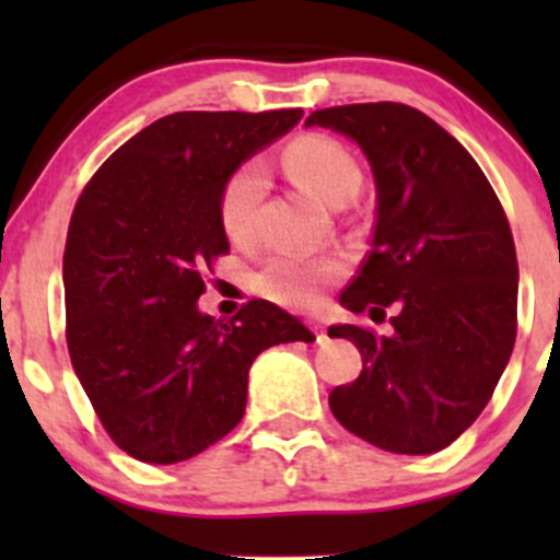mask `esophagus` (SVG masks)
<instances>
[{"label": "esophagus", "instance_id": "obj_1", "mask_svg": "<svg viewBox=\"0 0 560 560\" xmlns=\"http://www.w3.org/2000/svg\"><path fill=\"white\" fill-rule=\"evenodd\" d=\"M314 332H316V341H327V330L322 325H314Z\"/></svg>", "mask_w": 560, "mask_h": 560}]
</instances>
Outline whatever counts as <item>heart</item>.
Here are the masks:
<instances>
[{"label": "heart", "instance_id": "1", "mask_svg": "<svg viewBox=\"0 0 560 560\" xmlns=\"http://www.w3.org/2000/svg\"><path fill=\"white\" fill-rule=\"evenodd\" d=\"M284 171L303 191L330 208H341L360 189L358 160L347 145L325 135H303L284 149ZM265 195V171L259 162H244L224 180L219 197V222L230 241H246L252 235L254 211ZM343 276V262L336 257H298L279 254L270 257L254 273V290L268 301L290 308H312L322 290Z\"/></svg>", "mask_w": 560, "mask_h": 560}]
</instances>
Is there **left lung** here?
<instances>
[{
	"instance_id": "left-lung-1",
	"label": "left lung",
	"mask_w": 560,
	"mask_h": 560,
	"mask_svg": "<svg viewBox=\"0 0 560 560\" xmlns=\"http://www.w3.org/2000/svg\"><path fill=\"white\" fill-rule=\"evenodd\" d=\"M352 138L376 180L374 248L341 306L385 322L332 325L363 371L330 393L336 420L398 455L450 447L488 406L517 336L510 222L474 156L417 107L360 103L314 110L306 127Z\"/></svg>"
}]
</instances>
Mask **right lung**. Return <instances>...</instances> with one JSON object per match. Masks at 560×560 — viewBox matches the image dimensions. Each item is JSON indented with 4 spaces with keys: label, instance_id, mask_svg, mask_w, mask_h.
Masks as SVG:
<instances>
[{
    "label": "right lung",
    "instance_id": "obj_1",
    "mask_svg": "<svg viewBox=\"0 0 560 560\" xmlns=\"http://www.w3.org/2000/svg\"><path fill=\"white\" fill-rule=\"evenodd\" d=\"M301 116L171 113L113 151L78 197L65 246L67 349L107 436L138 460H189L217 444L244 417L254 358L314 341L268 301L230 322L197 308L202 276L230 252L224 180Z\"/></svg>",
    "mask_w": 560,
    "mask_h": 560
}]
</instances>
